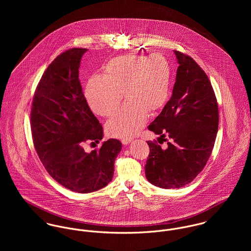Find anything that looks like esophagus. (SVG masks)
Segmentation results:
<instances>
[{"mask_svg": "<svg viewBox=\"0 0 251 251\" xmlns=\"http://www.w3.org/2000/svg\"><path fill=\"white\" fill-rule=\"evenodd\" d=\"M131 141H132L131 138H124V139H122V143L124 144V145H127V144L130 143Z\"/></svg>", "mask_w": 251, "mask_h": 251, "instance_id": "esophagus-1", "label": "esophagus"}]
</instances>
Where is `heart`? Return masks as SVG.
Segmentation results:
<instances>
[{"label":"heart","instance_id":"heart-1","mask_svg":"<svg viewBox=\"0 0 251 251\" xmlns=\"http://www.w3.org/2000/svg\"><path fill=\"white\" fill-rule=\"evenodd\" d=\"M171 76V66L162 54L120 56L108 62L103 76L89 80L85 97L96 114L108 117L117 111L125 93L127 101L108 121L106 130L110 136L127 138L143 128L149 111L165 105Z\"/></svg>","mask_w":251,"mask_h":251}]
</instances>
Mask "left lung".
Segmentation results:
<instances>
[{
  "instance_id": "8db88e82",
  "label": "left lung",
  "mask_w": 251,
  "mask_h": 251,
  "mask_svg": "<svg viewBox=\"0 0 251 251\" xmlns=\"http://www.w3.org/2000/svg\"><path fill=\"white\" fill-rule=\"evenodd\" d=\"M174 53L179 68L172 97L148 126L170 141L166 149L148 141L150 153L145 165L147 179L166 189L182 187L203 170L218 128L217 101L207 74L191 57Z\"/></svg>"
}]
</instances>
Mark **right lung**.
<instances>
[{
    "label": "right lung",
    "mask_w": 251,
    "mask_h": 251,
    "mask_svg": "<svg viewBox=\"0 0 251 251\" xmlns=\"http://www.w3.org/2000/svg\"><path fill=\"white\" fill-rule=\"evenodd\" d=\"M86 48L59 55L44 72L33 100L31 129L37 155L49 175L66 188L97 191L112 180L114 163L122 150L117 139L103 142L91 152L83 145L99 143L102 126L89 107L79 81Z\"/></svg>",
    "instance_id": "add662e5"
}]
</instances>
